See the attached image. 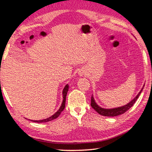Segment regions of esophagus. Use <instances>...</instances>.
Listing matches in <instances>:
<instances>
[{
	"label": "esophagus",
	"mask_w": 152,
	"mask_h": 152,
	"mask_svg": "<svg viewBox=\"0 0 152 152\" xmlns=\"http://www.w3.org/2000/svg\"><path fill=\"white\" fill-rule=\"evenodd\" d=\"M85 71H84V70H80V71H79V75L80 77H83V76H84V75H85Z\"/></svg>",
	"instance_id": "1"
}]
</instances>
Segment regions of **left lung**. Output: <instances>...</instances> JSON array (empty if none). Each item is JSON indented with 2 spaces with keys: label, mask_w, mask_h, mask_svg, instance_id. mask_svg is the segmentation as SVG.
<instances>
[{
  "label": "left lung",
  "mask_w": 152,
  "mask_h": 152,
  "mask_svg": "<svg viewBox=\"0 0 152 152\" xmlns=\"http://www.w3.org/2000/svg\"><path fill=\"white\" fill-rule=\"evenodd\" d=\"M144 84L143 85V87H142L140 90V91L138 92V94L136 96L134 99L129 102L128 104H125V106H121V107H114V108H104L100 106H98L96 102H95V100L93 96V94L91 96V106L94 109L95 111H96L97 112L100 114L101 115L103 116H107V117H115V116H117V115H120L121 114H123L124 113H125L126 111H128L130 108H131L134 104L136 102V101L137 100V99L138 98L139 96L141 94L142 91H143L144 89Z\"/></svg>",
  "instance_id": "left-lung-1"
}]
</instances>
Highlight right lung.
<instances>
[{
  "label": "right lung",
  "instance_id": "1",
  "mask_svg": "<svg viewBox=\"0 0 152 152\" xmlns=\"http://www.w3.org/2000/svg\"><path fill=\"white\" fill-rule=\"evenodd\" d=\"M68 90H69V85L67 84L64 86V88L63 89V91H62V95H63V100L62 102H61V104L59 108V110L56 112L54 115H52V116L48 117V118L45 119H42V120H31V121L33 122H35V123H46V122H48V121H50L54 120L55 119H56L57 117L60 115V113L61 111H62L64 108H65V105H66V96L67 94V92H68ZM30 120V119H29Z\"/></svg>",
  "mask_w": 152,
  "mask_h": 152
}]
</instances>
